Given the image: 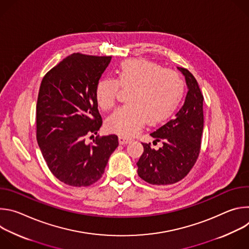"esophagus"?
I'll return each instance as SVG.
<instances>
[{"label": "esophagus", "mask_w": 249, "mask_h": 249, "mask_svg": "<svg viewBox=\"0 0 249 249\" xmlns=\"http://www.w3.org/2000/svg\"><path fill=\"white\" fill-rule=\"evenodd\" d=\"M132 141V139L130 138H127V137H124V136H119V143L124 145V144H128L130 143V142Z\"/></svg>", "instance_id": "1"}]
</instances>
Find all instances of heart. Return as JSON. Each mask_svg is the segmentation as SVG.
Wrapping results in <instances>:
<instances>
[{
  "label": "heart",
  "instance_id": "1",
  "mask_svg": "<svg viewBox=\"0 0 249 249\" xmlns=\"http://www.w3.org/2000/svg\"><path fill=\"white\" fill-rule=\"evenodd\" d=\"M119 88L130 89L128 104L107 119V127L123 136L137 134L147 121L152 125L166 119L178 107L184 94V82L178 73L143 59L122 62L114 80L102 78L96 83L94 93L101 109L114 107Z\"/></svg>",
  "mask_w": 249,
  "mask_h": 249
}]
</instances>
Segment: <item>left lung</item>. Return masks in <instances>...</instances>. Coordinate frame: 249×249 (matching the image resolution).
I'll return each mask as SVG.
<instances>
[{
	"mask_svg": "<svg viewBox=\"0 0 249 249\" xmlns=\"http://www.w3.org/2000/svg\"><path fill=\"white\" fill-rule=\"evenodd\" d=\"M185 76L188 92L180 110L173 119L151 133L154 144L162 147L155 150L151 143H142L144 153L137 162L138 174L153 185H168L180 181L194 166L201 150L204 127V96L194 76L185 68L177 67Z\"/></svg>",
	"mask_w": 249,
	"mask_h": 249,
	"instance_id": "1",
	"label": "left lung"
}]
</instances>
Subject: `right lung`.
<instances>
[{
	"label": "right lung",
	"mask_w": 249,
	"mask_h": 249,
	"mask_svg": "<svg viewBox=\"0 0 249 249\" xmlns=\"http://www.w3.org/2000/svg\"><path fill=\"white\" fill-rule=\"evenodd\" d=\"M111 56L74 53L43 77L36 103V139L52 174L63 183L86 187L100 179L118 147L114 134H97L102 119L95 86Z\"/></svg>",
	"instance_id": "1"
}]
</instances>
